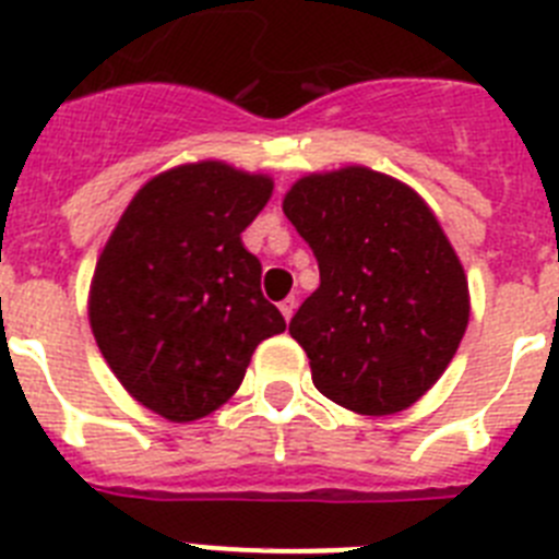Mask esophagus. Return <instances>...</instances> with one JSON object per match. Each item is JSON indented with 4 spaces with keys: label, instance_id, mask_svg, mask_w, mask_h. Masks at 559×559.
Here are the masks:
<instances>
[{
    "label": "esophagus",
    "instance_id": "esophagus-1",
    "mask_svg": "<svg viewBox=\"0 0 559 559\" xmlns=\"http://www.w3.org/2000/svg\"><path fill=\"white\" fill-rule=\"evenodd\" d=\"M280 310H283L285 322H290V316H294V310H296V299H294V296L283 299V302H280Z\"/></svg>",
    "mask_w": 559,
    "mask_h": 559
}]
</instances>
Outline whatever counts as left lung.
Masks as SVG:
<instances>
[{
	"label": "left lung",
	"instance_id": "8db88e82",
	"mask_svg": "<svg viewBox=\"0 0 559 559\" xmlns=\"http://www.w3.org/2000/svg\"><path fill=\"white\" fill-rule=\"evenodd\" d=\"M283 212L319 260V288L290 319L313 386L364 417L414 406L471 322L456 249L426 199L364 165L308 173Z\"/></svg>",
	"mask_w": 559,
	"mask_h": 559
}]
</instances>
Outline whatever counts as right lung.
Listing matches in <instances>:
<instances>
[{"instance_id": "right-lung-1", "label": "right lung", "mask_w": 559, "mask_h": 559, "mask_svg": "<svg viewBox=\"0 0 559 559\" xmlns=\"http://www.w3.org/2000/svg\"><path fill=\"white\" fill-rule=\"evenodd\" d=\"M271 192L269 173L185 162L147 179L108 235L88 324L114 378L147 412L170 423L218 412L257 344L285 330L240 237Z\"/></svg>"}]
</instances>
